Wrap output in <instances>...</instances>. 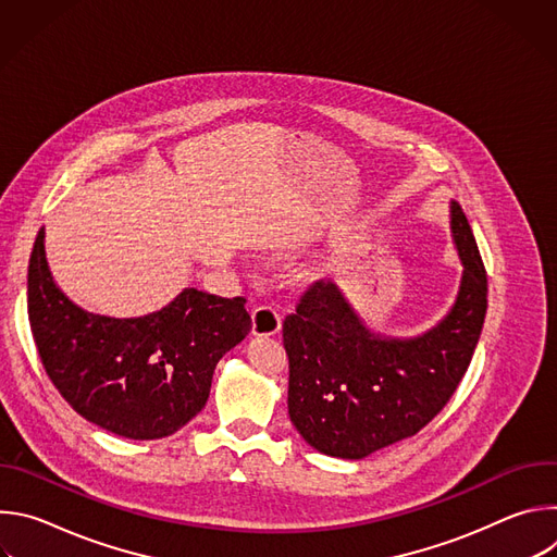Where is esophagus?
Returning <instances> with one entry per match:
<instances>
[{"mask_svg": "<svg viewBox=\"0 0 557 557\" xmlns=\"http://www.w3.org/2000/svg\"><path fill=\"white\" fill-rule=\"evenodd\" d=\"M282 329V314L275 306L262 304L253 308V333L258 337H269L275 335Z\"/></svg>", "mask_w": 557, "mask_h": 557, "instance_id": "34e87169", "label": "esophagus"}]
</instances>
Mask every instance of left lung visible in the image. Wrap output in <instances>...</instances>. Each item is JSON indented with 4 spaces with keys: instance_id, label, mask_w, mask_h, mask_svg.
<instances>
[{
    "instance_id": "obj_1",
    "label": "left lung",
    "mask_w": 557,
    "mask_h": 557,
    "mask_svg": "<svg viewBox=\"0 0 557 557\" xmlns=\"http://www.w3.org/2000/svg\"><path fill=\"white\" fill-rule=\"evenodd\" d=\"M462 282L445 320L414 339L374 337L333 282H312L284 320L288 414L308 445L363 458L421 432L451 399L479 344L487 273L471 226L451 202Z\"/></svg>"
}]
</instances>
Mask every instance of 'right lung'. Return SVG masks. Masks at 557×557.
<instances>
[{
  "mask_svg": "<svg viewBox=\"0 0 557 557\" xmlns=\"http://www.w3.org/2000/svg\"><path fill=\"white\" fill-rule=\"evenodd\" d=\"M245 297L185 288L163 310L114 320L54 284L44 228L28 264V320L46 374L74 412L134 441L163 438L207 404L215 363L251 331Z\"/></svg>",
  "mask_w": 557,
  "mask_h": 557,
  "instance_id": "1",
  "label": "right lung"
}]
</instances>
